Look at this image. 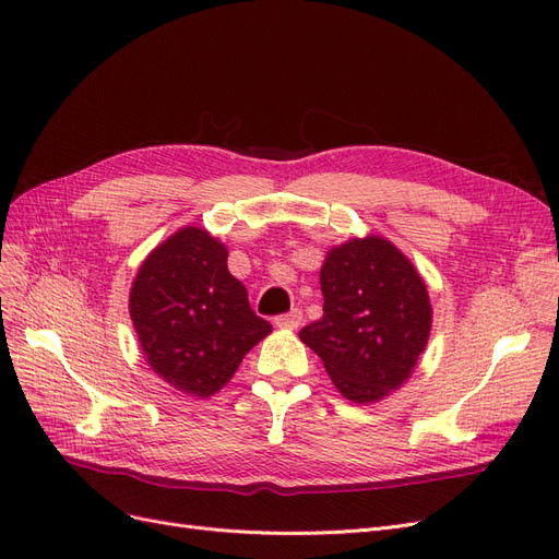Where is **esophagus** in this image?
Segmentation results:
<instances>
[{
  "instance_id": "34e87169",
  "label": "esophagus",
  "mask_w": 559,
  "mask_h": 559,
  "mask_svg": "<svg viewBox=\"0 0 559 559\" xmlns=\"http://www.w3.org/2000/svg\"><path fill=\"white\" fill-rule=\"evenodd\" d=\"M300 321H302V311L300 309H292V311H286V314L275 317V325L277 328H288V330L298 328Z\"/></svg>"
}]
</instances>
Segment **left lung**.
<instances>
[{
	"instance_id": "left-lung-1",
	"label": "left lung",
	"mask_w": 559,
	"mask_h": 559,
	"mask_svg": "<svg viewBox=\"0 0 559 559\" xmlns=\"http://www.w3.org/2000/svg\"><path fill=\"white\" fill-rule=\"evenodd\" d=\"M323 317L298 334L355 401L383 399L413 373L431 332L427 286L390 240L353 238L321 267Z\"/></svg>"
}]
</instances>
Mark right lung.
Listing matches in <instances>:
<instances>
[{"instance_id": "add662e5", "label": "right lung", "mask_w": 559, "mask_h": 559, "mask_svg": "<svg viewBox=\"0 0 559 559\" xmlns=\"http://www.w3.org/2000/svg\"><path fill=\"white\" fill-rule=\"evenodd\" d=\"M130 319L153 371L202 399L225 385L245 353L273 330L227 271L225 245L197 227L174 234L142 263Z\"/></svg>"}]
</instances>
